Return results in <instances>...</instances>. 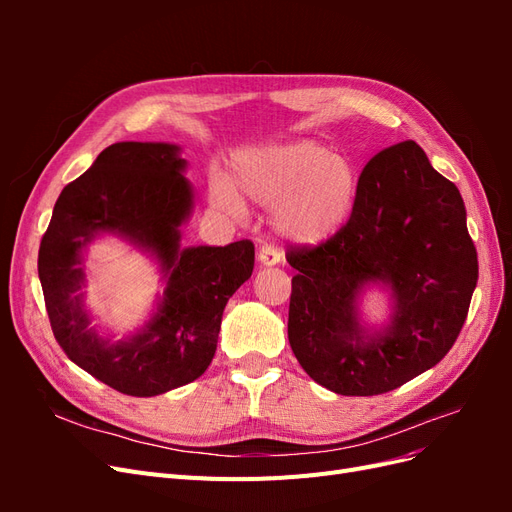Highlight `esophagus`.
<instances>
[{
    "label": "esophagus",
    "instance_id": "34e87169",
    "mask_svg": "<svg viewBox=\"0 0 512 512\" xmlns=\"http://www.w3.org/2000/svg\"><path fill=\"white\" fill-rule=\"evenodd\" d=\"M258 265L260 267H277V265H282V252L277 250V247L265 245L258 252Z\"/></svg>",
    "mask_w": 512,
    "mask_h": 512
}]
</instances>
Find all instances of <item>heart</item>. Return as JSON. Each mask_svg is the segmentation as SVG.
Segmentation results:
<instances>
[{
	"instance_id": "b5f03b06",
	"label": "heart",
	"mask_w": 512,
	"mask_h": 512,
	"mask_svg": "<svg viewBox=\"0 0 512 512\" xmlns=\"http://www.w3.org/2000/svg\"><path fill=\"white\" fill-rule=\"evenodd\" d=\"M237 190L271 207L277 237L309 250L331 241L348 224L359 200L361 173L348 156L299 138L237 151L230 181L213 177L209 198L218 209L243 218L247 207Z\"/></svg>"
}]
</instances>
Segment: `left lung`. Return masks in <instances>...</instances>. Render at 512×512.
Masks as SVG:
<instances>
[{
	"label": "left lung",
	"mask_w": 512,
	"mask_h": 512,
	"mask_svg": "<svg viewBox=\"0 0 512 512\" xmlns=\"http://www.w3.org/2000/svg\"><path fill=\"white\" fill-rule=\"evenodd\" d=\"M288 342L307 376L337 395L389 393L453 348L478 280L455 183L412 141L371 158L348 224L314 250H292ZM387 294L369 323L362 299Z\"/></svg>",
	"instance_id": "8db88e82"
}]
</instances>
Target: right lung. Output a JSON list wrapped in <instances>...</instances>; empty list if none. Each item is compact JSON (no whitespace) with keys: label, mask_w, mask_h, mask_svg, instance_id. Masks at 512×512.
<instances>
[{"label":"right lung","mask_w":512,"mask_h":512,"mask_svg":"<svg viewBox=\"0 0 512 512\" xmlns=\"http://www.w3.org/2000/svg\"><path fill=\"white\" fill-rule=\"evenodd\" d=\"M188 160L175 143H115L61 190L38 275L51 329L68 359L111 389L153 397L194 382L211 365L222 314L254 271L252 241L183 245L196 205ZM106 236L147 255L163 292L126 338L106 334L86 307V250Z\"/></svg>","instance_id":"add662e5"}]
</instances>
